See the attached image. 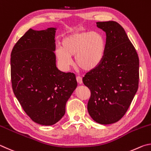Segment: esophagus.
I'll use <instances>...</instances> for the list:
<instances>
[{"instance_id": "obj_1", "label": "esophagus", "mask_w": 151, "mask_h": 151, "mask_svg": "<svg viewBox=\"0 0 151 151\" xmlns=\"http://www.w3.org/2000/svg\"><path fill=\"white\" fill-rule=\"evenodd\" d=\"M76 80H77L79 84L82 83V78L80 77V76H77V77H76Z\"/></svg>"}]
</instances>
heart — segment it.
<instances>
[{
	"label": "heart",
	"instance_id": "heart-1",
	"mask_svg": "<svg viewBox=\"0 0 151 151\" xmlns=\"http://www.w3.org/2000/svg\"><path fill=\"white\" fill-rule=\"evenodd\" d=\"M62 47H57L55 54L58 62L63 69L75 63L85 71H91L101 63L106 49V40L104 34L97 31L74 32L64 37L61 42Z\"/></svg>",
	"mask_w": 151,
	"mask_h": 151
}]
</instances>
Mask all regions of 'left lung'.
Here are the masks:
<instances>
[{
	"instance_id": "1",
	"label": "left lung",
	"mask_w": 151,
	"mask_h": 151,
	"mask_svg": "<svg viewBox=\"0 0 151 151\" xmlns=\"http://www.w3.org/2000/svg\"><path fill=\"white\" fill-rule=\"evenodd\" d=\"M106 33V49L101 63L83 78L91 91L88 111L99 124L117 122L125 114L137 91L139 60L125 30L115 21L97 22Z\"/></svg>"
}]
</instances>
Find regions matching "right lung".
Masks as SVG:
<instances>
[{"instance_id": "obj_1", "label": "right lung", "mask_w": 151, "mask_h": 151, "mask_svg": "<svg viewBox=\"0 0 151 151\" xmlns=\"http://www.w3.org/2000/svg\"><path fill=\"white\" fill-rule=\"evenodd\" d=\"M55 30L29 29L14 45L10 58L15 96L31 119L42 125H52L62 118L78 86L75 74L56 67Z\"/></svg>"}]
</instances>
